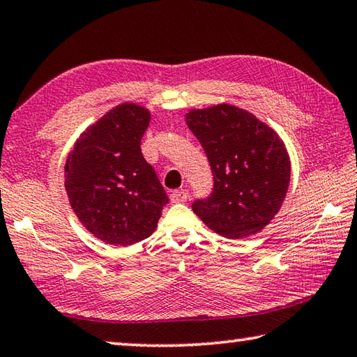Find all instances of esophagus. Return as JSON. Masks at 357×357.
Returning a JSON list of instances; mask_svg holds the SVG:
<instances>
[{
    "mask_svg": "<svg viewBox=\"0 0 357 357\" xmlns=\"http://www.w3.org/2000/svg\"><path fill=\"white\" fill-rule=\"evenodd\" d=\"M189 199V190L187 189H181V190H174L172 193V201L173 203H184V201Z\"/></svg>",
    "mask_w": 357,
    "mask_h": 357,
    "instance_id": "1",
    "label": "esophagus"
}]
</instances>
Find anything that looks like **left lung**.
Here are the masks:
<instances>
[{
	"instance_id": "left-lung-1",
	"label": "left lung",
	"mask_w": 357,
	"mask_h": 357,
	"mask_svg": "<svg viewBox=\"0 0 357 357\" xmlns=\"http://www.w3.org/2000/svg\"><path fill=\"white\" fill-rule=\"evenodd\" d=\"M209 160L213 189L192 204L217 234L242 238L264 229L278 211L290 183L284 142L255 115L231 105L195 109L185 115Z\"/></svg>"
}]
</instances>
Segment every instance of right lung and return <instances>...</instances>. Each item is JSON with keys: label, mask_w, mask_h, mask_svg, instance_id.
<instances>
[{"label": "right lung", "mask_w": 357, "mask_h": 357, "mask_svg": "<svg viewBox=\"0 0 357 357\" xmlns=\"http://www.w3.org/2000/svg\"><path fill=\"white\" fill-rule=\"evenodd\" d=\"M150 120L148 109L123 102L87 128L68 154L66 190L71 209L105 243L128 246L150 237L168 203L140 150Z\"/></svg>", "instance_id": "1"}]
</instances>
